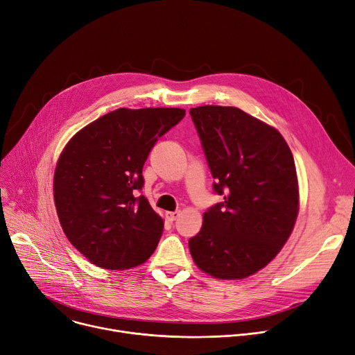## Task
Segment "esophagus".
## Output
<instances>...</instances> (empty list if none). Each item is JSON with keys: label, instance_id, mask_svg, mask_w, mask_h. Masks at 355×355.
<instances>
[{"label": "esophagus", "instance_id": "34e87169", "mask_svg": "<svg viewBox=\"0 0 355 355\" xmlns=\"http://www.w3.org/2000/svg\"><path fill=\"white\" fill-rule=\"evenodd\" d=\"M166 217L170 221H175L180 217V211H171V213H166Z\"/></svg>", "mask_w": 355, "mask_h": 355}]
</instances>
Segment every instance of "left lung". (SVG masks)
Instances as JSON below:
<instances>
[{"label":"left lung","mask_w":355,"mask_h":355,"mask_svg":"<svg viewBox=\"0 0 355 355\" xmlns=\"http://www.w3.org/2000/svg\"><path fill=\"white\" fill-rule=\"evenodd\" d=\"M213 190L225 201L204 213L189 241L196 265L218 279L265 268L286 243L297 216L291 149L277 130L233 106L191 107Z\"/></svg>","instance_id":"obj_1"}]
</instances>
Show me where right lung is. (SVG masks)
Segmentation results:
<instances>
[{"label": "right lung", "mask_w": 355, "mask_h": 355, "mask_svg": "<svg viewBox=\"0 0 355 355\" xmlns=\"http://www.w3.org/2000/svg\"><path fill=\"white\" fill-rule=\"evenodd\" d=\"M185 116L178 107L116 109L89 123L63 149L54 202L70 243L110 270L144 263L164 230L142 191L153 146Z\"/></svg>", "instance_id": "right-lung-1"}]
</instances>
